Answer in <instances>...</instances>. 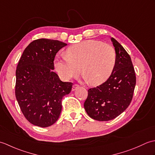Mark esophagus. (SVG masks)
Returning a JSON list of instances; mask_svg holds the SVG:
<instances>
[{
	"label": "esophagus",
	"instance_id": "1",
	"mask_svg": "<svg viewBox=\"0 0 155 155\" xmlns=\"http://www.w3.org/2000/svg\"><path fill=\"white\" fill-rule=\"evenodd\" d=\"M78 87V84H74L73 86H72V91H74L76 89H77V88Z\"/></svg>",
	"mask_w": 155,
	"mask_h": 155
}]
</instances>
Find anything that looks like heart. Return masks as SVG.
I'll list each match as a JSON object with an SVG mask.
<instances>
[{
  "mask_svg": "<svg viewBox=\"0 0 155 155\" xmlns=\"http://www.w3.org/2000/svg\"><path fill=\"white\" fill-rule=\"evenodd\" d=\"M116 61V51L112 46L88 40L69 47L67 56H57L54 68L62 80L68 81L79 73L81 67L84 81L100 84L109 78Z\"/></svg>",
  "mask_w": 155,
  "mask_h": 155,
  "instance_id": "1",
  "label": "heart"
}]
</instances>
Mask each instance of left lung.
<instances>
[{"label":"left lung","mask_w":155,"mask_h":155,"mask_svg":"<svg viewBox=\"0 0 155 155\" xmlns=\"http://www.w3.org/2000/svg\"><path fill=\"white\" fill-rule=\"evenodd\" d=\"M117 54L113 71L106 82L88 91L84 103L88 116L98 121H108L123 113L132 101L136 76L129 54L119 42L111 38Z\"/></svg>","instance_id":"left-lung-1"}]
</instances>
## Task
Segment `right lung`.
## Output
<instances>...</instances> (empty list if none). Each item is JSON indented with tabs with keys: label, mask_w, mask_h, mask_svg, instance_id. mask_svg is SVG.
Instances as JSON below:
<instances>
[{
	"label": "right lung",
	"mask_w": 155,
	"mask_h": 155,
	"mask_svg": "<svg viewBox=\"0 0 155 155\" xmlns=\"http://www.w3.org/2000/svg\"><path fill=\"white\" fill-rule=\"evenodd\" d=\"M67 45L41 38L25 49L16 70L15 95L25 118L32 124L48 127L56 123L62 110V97L72 83L62 82L54 70L58 51Z\"/></svg>",
	"instance_id": "right-lung-1"
}]
</instances>
